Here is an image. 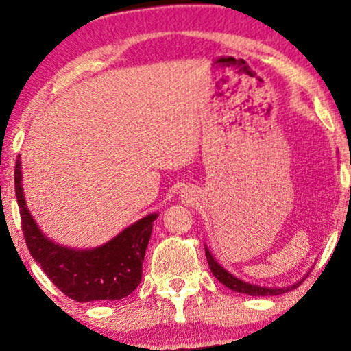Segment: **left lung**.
<instances>
[{
    "instance_id": "8db88e82",
    "label": "left lung",
    "mask_w": 351,
    "mask_h": 351,
    "mask_svg": "<svg viewBox=\"0 0 351 351\" xmlns=\"http://www.w3.org/2000/svg\"><path fill=\"white\" fill-rule=\"evenodd\" d=\"M204 252H206V258H208L209 268H210V271H213V275L217 278V280L222 282V285L227 286L228 289H232L234 292H239V294H247V295H280V294H285V292H289L292 289H295V287L305 280V276H308V273L311 271L310 270L304 278H302V280L295 281L294 285L285 286V287H270V286L252 285V282L244 281V280H241V278L234 276L233 273L225 270V268L220 265L217 261H215L214 256L210 254V251L208 249V246H206V244H204Z\"/></svg>"
}]
</instances>
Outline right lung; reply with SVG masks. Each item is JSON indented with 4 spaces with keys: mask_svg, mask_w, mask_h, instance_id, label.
<instances>
[{
    "mask_svg": "<svg viewBox=\"0 0 351 351\" xmlns=\"http://www.w3.org/2000/svg\"><path fill=\"white\" fill-rule=\"evenodd\" d=\"M14 184L28 251L65 295L76 302L121 300L136 289L142 280L153 222L160 214H147L97 247H69L47 238L28 209L21 156L16 162Z\"/></svg>",
    "mask_w": 351,
    "mask_h": 351,
    "instance_id": "right-lung-1",
    "label": "right lung"
}]
</instances>
